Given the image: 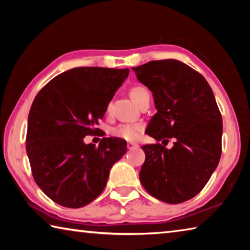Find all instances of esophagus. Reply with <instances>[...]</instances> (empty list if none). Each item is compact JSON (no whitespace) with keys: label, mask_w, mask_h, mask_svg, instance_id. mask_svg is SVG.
Wrapping results in <instances>:
<instances>
[{"label":"esophagus","mask_w":250,"mask_h":250,"mask_svg":"<svg viewBox=\"0 0 250 250\" xmlns=\"http://www.w3.org/2000/svg\"><path fill=\"white\" fill-rule=\"evenodd\" d=\"M126 146H128L129 150H132V149H135V147H138L139 146L134 142H128V143H126Z\"/></svg>","instance_id":"esophagus-1"}]
</instances>
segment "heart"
<instances>
[{
    "mask_svg": "<svg viewBox=\"0 0 250 250\" xmlns=\"http://www.w3.org/2000/svg\"><path fill=\"white\" fill-rule=\"evenodd\" d=\"M149 94L146 88L143 87H133L132 89L130 90V96L135 104L140 103V100L145 97L146 95ZM110 108L111 105L108 104L107 107V112L110 111ZM143 131V125L141 124H124L116 126L111 130V134L113 137L124 139L126 141H135L139 139Z\"/></svg>",
    "mask_w": 250,
    "mask_h": 250,
    "instance_id": "heart-1",
    "label": "heart"
}]
</instances>
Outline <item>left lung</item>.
Returning a JSON list of instances; mask_svg holds the SVG:
<instances>
[{"mask_svg":"<svg viewBox=\"0 0 250 250\" xmlns=\"http://www.w3.org/2000/svg\"><path fill=\"white\" fill-rule=\"evenodd\" d=\"M132 70L152 91L158 110L146 132L164 145L142 146L141 184L168 204L191 200L208 182L222 154L223 121L213 90L201 74L176 59L152 61ZM170 138L175 146L167 149Z\"/></svg>","mask_w":250,"mask_h":250,"instance_id":"1","label":"left lung"}]
</instances>
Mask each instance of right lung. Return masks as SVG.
I'll use <instances>...</instances> for the list:
<instances>
[{
    "mask_svg": "<svg viewBox=\"0 0 250 250\" xmlns=\"http://www.w3.org/2000/svg\"><path fill=\"white\" fill-rule=\"evenodd\" d=\"M129 69L77 67L56 76L29 110L26 152L40 188L57 204L79 208L98 197L126 142L103 138L98 147L83 138L99 132L110 101Z\"/></svg>",
    "mask_w": 250,
    "mask_h": 250,
    "instance_id": "right-lung-1",
    "label": "right lung"
}]
</instances>
